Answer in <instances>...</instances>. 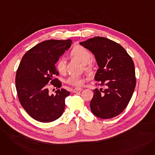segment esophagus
Returning a JSON list of instances; mask_svg holds the SVG:
<instances>
[{"label": "esophagus", "mask_w": 155, "mask_h": 155, "mask_svg": "<svg viewBox=\"0 0 155 155\" xmlns=\"http://www.w3.org/2000/svg\"><path fill=\"white\" fill-rule=\"evenodd\" d=\"M82 91V88H74L73 90V92L75 93V92H77L78 91Z\"/></svg>", "instance_id": "34e87169"}]
</instances>
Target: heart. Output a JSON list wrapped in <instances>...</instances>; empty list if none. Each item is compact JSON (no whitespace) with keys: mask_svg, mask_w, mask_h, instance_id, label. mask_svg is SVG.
Segmentation results:
<instances>
[{"mask_svg":"<svg viewBox=\"0 0 155 155\" xmlns=\"http://www.w3.org/2000/svg\"><path fill=\"white\" fill-rule=\"evenodd\" d=\"M70 56L84 64V70L89 73L94 71L95 61L92 58V54L87 48L82 46L77 45L73 48L70 51ZM56 68L60 73L63 74L66 71V61L63 58H60L56 63ZM67 83L75 87L82 86L85 80L77 76H71L67 80Z\"/></svg>","mask_w":155,"mask_h":155,"instance_id":"obj_1","label":"heart"}]
</instances>
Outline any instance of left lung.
Returning <instances> with one entry per match:
<instances>
[{
    "label": "left lung",
    "instance_id": "obj_1",
    "mask_svg": "<svg viewBox=\"0 0 155 155\" xmlns=\"http://www.w3.org/2000/svg\"><path fill=\"white\" fill-rule=\"evenodd\" d=\"M91 51L99 67L95 75L98 85L106 87L94 90L90 107L95 116L101 119L116 117L131 100L136 87L134 64L124 48L103 37H94L80 42Z\"/></svg>",
    "mask_w": 155,
    "mask_h": 155
}]
</instances>
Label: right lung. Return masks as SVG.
Here are the masks:
<instances>
[{"instance_id":"add662e5","label":"right lung","mask_w":155,"mask_h":155,"mask_svg":"<svg viewBox=\"0 0 155 155\" xmlns=\"http://www.w3.org/2000/svg\"><path fill=\"white\" fill-rule=\"evenodd\" d=\"M72 41L50 39L36 45L21 59L15 76V87L22 107L34 119L50 123L63 114L64 100L70 95L65 89H58L56 94H49L48 84L61 87L55 64Z\"/></svg>"}]
</instances>
